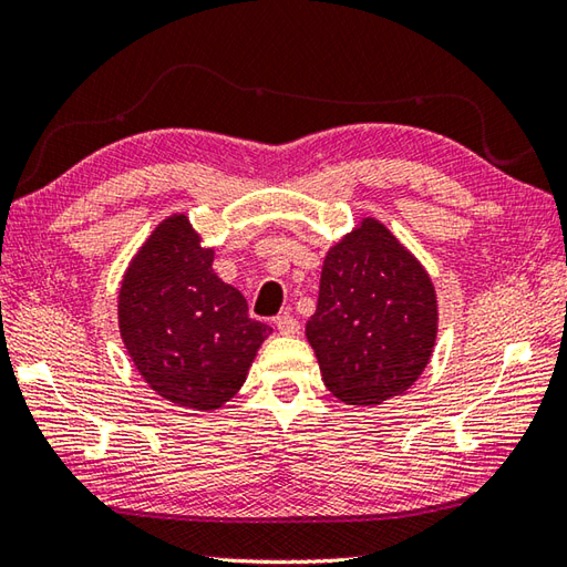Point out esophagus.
I'll use <instances>...</instances> for the list:
<instances>
[{"instance_id": "obj_1", "label": "esophagus", "mask_w": 567, "mask_h": 567, "mask_svg": "<svg viewBox=\"0 0 567 567\" xmlns=\"http://www.w3.org/2000/svg\"><path fill=\"white\" fill-rule=\"evenodd\" d=\"M275 327L282 336H297L299 329H302V323H299L292 315H280L275 319Z\"/></svg>"}]
</instances>
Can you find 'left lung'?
<instances>
[{"label":"left lung","mask_w":567,"mask_h":567,"mask_svg":"<svg viewBox=\"0 0 567 567\" xmlns=\"http://www.w3.org/2000/svg\"><path fill=\"white\" fill-rule=\"evenodd\" d=\"M439 302L424 265L375 216L360 219L321 265L307 321L323 384L351 406L404 394L429 365Z\"/></svg>","instance_id":"8db88e82"}]
</instances>
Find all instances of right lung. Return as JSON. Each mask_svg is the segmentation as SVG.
<instances>
[{"label":"right lung","instance_id":"right-lung-1","mask_svg":"<svg viewBox=\"0 0 567 567\" xmlns=\"http://www.w3.org/2000/svg\"><path fill=\"white\" fill-rule=\"evenodd\" d=\"M214 248L187 214H171L131 258L118 287V333L141 378L175 406L214 412L246 382L272 333L212 268Z\"/></svg>","mask_w":567,"mask_h":567}]
</instances>
